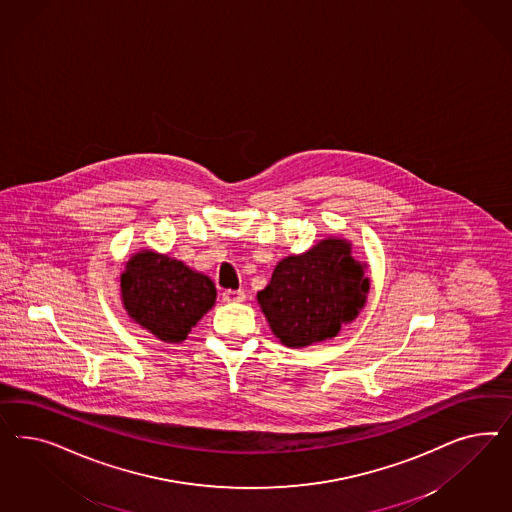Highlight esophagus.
<instances>
[{"label": "esophagus", "mask_w": 512, "mask_h": 512, "mask_svg": "<svg viewBox=\"0 0 512 512\" xmlns=\"http://www.w3.org/2000/svg\"><path fill=\"white\" fill-rule=\"evenodd\" d=\"M223 300L225 302H244L246 300V293L242 289H238V291L227 289V291H223Z\"/></svg>", "instance_id": "esophagus-1"}]
</instances>
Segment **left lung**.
<instances>
[{
	"instance_id": "obj_1",
	"label": "left lung",
	"mask_w": 512,
	"mask_h": 512,
	"mask_svg": "<svg viewBox=\"0 0 512 512\" xmlns=\"http://www.w3.org/2000/svg\"><path fill=\"white\" fill-rule=\"evenodd\" d=\"M366 264L338 236L321 240L302 255L281 259L270 283L257 293L274 336L291 349L336 338L366 304Z\"/></svg>"
}]
</instances>
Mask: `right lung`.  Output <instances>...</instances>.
Wrapping results in <instances>:
<instances>
[{"instance_id": "right-lung-1", "label": "right lung", "mask_w": 512, "mask_h": 512, "mask_svg": "<svg viewBox=\"0 0 512 512\" xmlns=\"http://www.w3.org/2000/svg\"><path fill=\"white\" fill-rule=\"evenodd\" d=\"M127 315L157 340L180 343L216 304L214 281L169 255L142 249L120 278Z\"/></svg>"}]
</instances>
